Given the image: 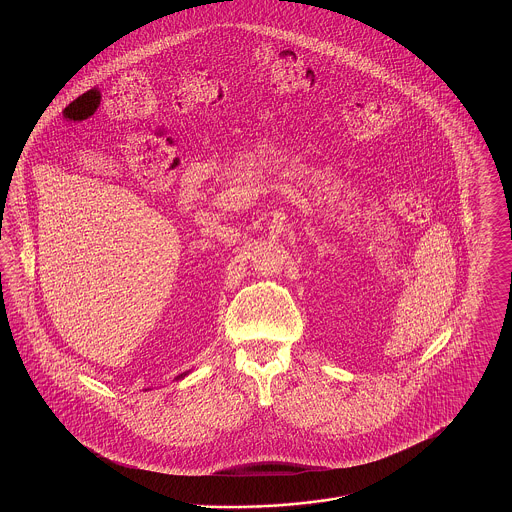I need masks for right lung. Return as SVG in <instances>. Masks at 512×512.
<instances>
[{
	"instance_id": "right-lung-1",
	"label": "right lung",
	"mask_w": 512,
	"mask_h": 512,
	"mask_svg": "<svg viewBox=\"0 0 512 512\" xmlns=\"http://www.w3.org/2000/svg\"><path fill=\"white\" fill-rule=\"evenodd\" d=\"M188 374H190V370H188V372H184V374H178V376H176V380H182V378H184V376H188Z\"/></svg>"
}]
</instances>
